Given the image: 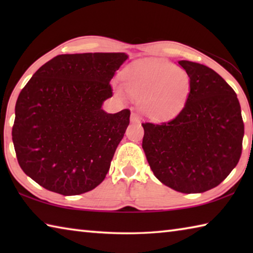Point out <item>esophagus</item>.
I'll return each instance as SVG.
<instances>
[{
    "label": "esophagus",
    "mask_w": 253,
    "mask_h": 253,
    "mask_svg": "<svg viewBox=\"0 0 253 253\" xmlns=\"http://www.w3.org/2000/svg\"><path fill=\"white\" fill-rule=\"evenodd\" d=\"M130 121H131L132 123H137V122H139V116H138V114H137V113H131Z\"/></svg>",
    "instance_id": "obj_1"
}]
</instances>
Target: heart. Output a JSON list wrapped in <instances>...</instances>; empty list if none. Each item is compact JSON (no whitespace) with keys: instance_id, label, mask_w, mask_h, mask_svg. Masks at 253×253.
Instances as JSON below:
<instances>
[{"instance_id":"obj_1","label":"heart","mask_w":253,"mask_h":253,"mask_svg":"<svg viewBox=\"0 0 253 253\" xmlns=\"http://www.w3.org/2000/svg\"><path fill=\"white\" fill-rule=\"evenodd\" d=\"M124 83L126 90L140 101L144 113L160 121L176 116L191 90L185 70L158 59L143 60L127 68Z\"/></svg>"}]
</instances>
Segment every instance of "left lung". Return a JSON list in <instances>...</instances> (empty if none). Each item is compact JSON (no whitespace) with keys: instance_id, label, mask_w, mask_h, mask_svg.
Instances as JSON below:
<instances>
[{"instance_id":"obj_1","label":"left lung","mask_w":253,"mask_h":253,"mask_svg":"<svg viewBox=\"0 0 253 253\" xmlns=\"http://www.w3.org/2000/svg\"><path fill=\"white\" fill-rule=\"evenodd\" d=\"M191 79L184 108L169 122L143 123V148L153 173L181 193L219 185L241 157L245 124L237 93L207 66L181 60Z\"/></svg>"}]
</instances>
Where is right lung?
<instances>
[{
    "label": "right lung",
    "mask_w": 253,
    "mask_h": 253,
    "mask_svg": "<svg viewBox=\"0 0 253 253\" xmlns=\"http://www.w3.org/2000/svg\"><path fill=\"white\" fill-rule=\"evenodd\" d=\"M125 53L59 54L21 90L12 139L20 168L42 187L78 195L104 181L130 110L107 114Z\"/></svg>",
    "instance_id": "1"
}]
</instances>
